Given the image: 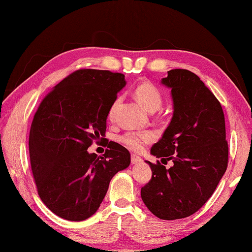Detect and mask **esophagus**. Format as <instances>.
<instances>
[{
    "label": "esophagus",
    "instance_id": "34e87169",
    "mask_svg": "<svg viewBox=\"0 0 252 252\" xmlns=\"http://www.w3.org/2000/svg\"><path fill=\"white\" fill-rule=\"evenodd\" d=\"M131 162L133 164H136V163H140V162H142V159L141 158H140L139 156H136V155H132L131 156Z\"/></svg>",
    "mask_w": 252,
    "mask_h": 252
}]
</instances>
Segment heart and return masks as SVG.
<instances>
[{"mask_svg": "<svg viewBox=\"0 0 252 252\" xmlns=\"http://www.w3.org/2000/svg\"><path fill=\"white\" fill-rule=\"evenodd\" d=\"M135 97L144 109L153 112L162 105V94L159 89L151 83H141L135 89ZM119 100H116L110 110V116H112L114 109L117 108ZM155 139V134L150 131L144 132H126L120 136V142L126 148L133 151L142 150L144 144L151 142Z\"/></svg>", "mask_w": 252, "mask_h": 252, "instance_id": "heart-1", "label": "heart"}]
</instances>
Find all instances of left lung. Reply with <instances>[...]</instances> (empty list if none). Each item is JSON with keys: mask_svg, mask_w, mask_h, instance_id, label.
<instances>
[{"mask_svg": "<svg viewBox=\"0 0 252 252\" xmlns=\"http://www.w3.org/2000/svg\"><path fill=\"white\" fill-rule=\"evenodd\" d=\"M161 83L171 90L173 114L150 153L173 165L146 161L152 178L141 198L158 218L176 220L193 215L215 192L227 170L228 142L220 102L198 75L174 69Z\"/></svg>", "mask_w": 252, "mask_h": 252, "instance_id": "8db88e82", "label": "left lung"}]
</instances>
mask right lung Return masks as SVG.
Listing matches in <instances>:
<instances>
[{
  "mask_svg": "<svg viewBox=\"0 0 252 252\" xmlns=\"http://www.w3.org/2000/svg\"><path fill=\"white\" fill-rule=\"evenodd\" d=\"M126 84L121 73L78 70L55 85L34 114L29 150L37 193L63 219L94 215L111 179L130 165V152L117 142L105 143L103 157L88 152L93 140L105 136L106 118Z\"/></svg>",
  "mask_w": 252,
  "mask_h": 252,
  "instance_id": "add662e5",
  "label": "right lung"
}]
</instances>
